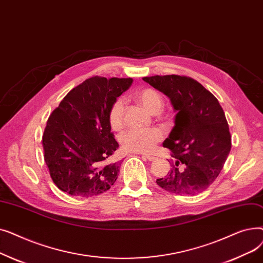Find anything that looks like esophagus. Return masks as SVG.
<instances>
[{
    "mask_svg": "<svg viewBox=\"0 0 263 263\" xmlns=\"http://www.w3.org/2000/svg\"><path fill=\"white\" fill-rule=\"evenodd\" d=\"M142 157L148 161H156L157 158L155 156H150V155H142Z\"/></svg>",
    "mask_w": 263,
    "mask_h": 263,
    "instance_id": "obj_1",
    "label": "esophagus"
}]
</instances>
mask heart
Segmentation results:
<instances>
[{"instance_id":"obj_1","label":"heart","mask_w":263,"mask_h":263,"mask_svg":"<svg viewBox=\"0 0 263 263\" xmlns=\"http://www.w3.org/2000/svg\"><path fill=\"white\" fill-rule=\"evenodd\" d=\"M134 98L139 101L150 113H159L163 106L161 93L151 87H145L134 93ZM124 102L117 98L110 104L107 112V121L113 131H120L123 128ZM162 132L158 129L129 130L120 136L121 147L130 153L146 154L150 153L162 140Z\"/></svg>"}]
</instances>
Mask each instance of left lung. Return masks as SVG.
<instances>
[{
    "instance_id": "8db88e82",
    "label": "left lung",
    "mask_w": 263,
    "mask_h": 263,
    "mask_svg": "<svg viewBox=\"0 0 263 263\" xmlns=\"http://www.w3.org/2000/svg\"><path fill=\"white\" fill-rule=\"evenodd\" d=\"M143 80L166 95L177 112L175 127L163 146L174 158L168 174L157 184L172 194L194 196L208 189L228 158L231 135L218 100L199 82L185 76Z\"/></svg>"
}]
</instances>
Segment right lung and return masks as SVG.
Instances as JSON below:
<instances>
[{
	"instance_id": "1",
	"label": "right lung",
	"mask_w": 263,
	"mask_h": 263,
	"mask_svg": "<svg viewBox=\"0 0 263 263\" xmlns=\"http://www.w3.org/2000/svg\"><path fill=\"white\" fill-rule=\"evenodd\" d=\"M132 82L131 78H89L69 91L51 113L43 134L44 157L61 191L89 198L115 183L120 163L108 160L118 143L110 132L107 112Z\"/></svg>"
}]
</instances>
